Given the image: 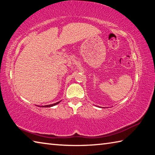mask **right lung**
<instances>
[{
    "label": "right lung",
    "instance_id": "1",
    "mask_svg": "<svg viewBox=\"0 0 155 155\" xmlns=\"http://www.w3.org/2000/svg\"><path fill=\"white\" fill-rule=\"evenodd\" d=\"M59 103H60V101L57 102V103H54V104H48V105H45V106H42V107H51L56 105V104H57Z\"/></svg>",
    "mask_w": 155,
    "mask_h": 155
}]
</instances>
